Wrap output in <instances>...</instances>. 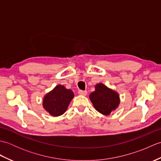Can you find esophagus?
<instances>
[{
    "mask_svg": "<svg viewBox=\"0 0 161 161\" xmlns=\"http://www.w3.org/2000/svg\"><path fill=\"white\" fill-rule=\"evenodd\" d=\"M78 93L81 95H87V91H82V90H80L78 91Z\"/></svg>",
    "mask_w": 161,
    "mask_h": 161,
    "instance_id": "esophagus-1",
    "label": "esophagus"
}]
</instances>
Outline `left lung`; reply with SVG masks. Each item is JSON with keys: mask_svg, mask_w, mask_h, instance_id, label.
Returning a JSON list of instances; mask_svg holds the SVG:
<instances>
[{"mask_svg": "<svg viewBox=\"0 0 161 161\" xmlns=\"http://www.w3.org/2000/svg\"><path fill=\"white\" fill-rule=\"evenodd\" d=\"M90 100L95 108L104 115H109L118 107V94L103 84L95 86V91L90 94Z\"/></svg>", "mask_w": 161, "mask_h": 161, "instance_id": "8db88e82", "label": "left lung"}]
</instances>
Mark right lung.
<instances>
[{
    "label": "right lung",
    "instance_id": "add662e5",
    "mask_svg": "<svg viewBox=\"0 0 161 161\" xmlns=\"http://www.w3.org/2000/svg\"><path fill=\"white\" fill-rule=\"evenodd\" d=\"M73 97L74 93L71 90L58 85L44 97L43 106L50 115L59 116L66 111Z\"/></svg>",
    "mask_w": 161,
    "mask_h": 161
}]
</instances>
